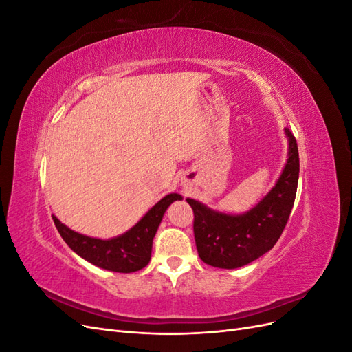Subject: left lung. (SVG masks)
Segmentation results:
<instances>
[{
  "instance_id": "left-lung-1",
  "label": "left lung",
  "mask_w": 352,
  "mask_h": 352,
  "mask_svg": "<svg viewBox=\"0 0 352 352\" xmlns=\"http://www.w3.org/2000/svg\"><path fill=\"white\" fill-rule=\"evenodd\" d=\"M287 138V162L278 182L257 206L243 214H226L186 198L194 210V236L199 258L219 269H238L270 251L280 238L294 207L300 155L292 132Z\"/></svg>"
}]
</instances>
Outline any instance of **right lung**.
Returning <instances> with one entry per match:
<instances>
[{
  "instance_id": "right-lung-1",
  "label": "right lung",
  "mask_w": 352,
  "mask_h": 352,
  "mask_svg": "<svg viewBox=\"0 0 352 352\" xmlns=\"http://www.w3.org/2000/svg\"><path fill=\"white\" fill-rule=\"evenodd\" d=\"M177 199H182V195H166L132 229L111 239H98L82 235V233L63 225L56 216H52V220H54L61 238L82 258L105 270L132 273L144 269L150 263L155 232L167 207Z\"/></svg>"
}]
</instances>
